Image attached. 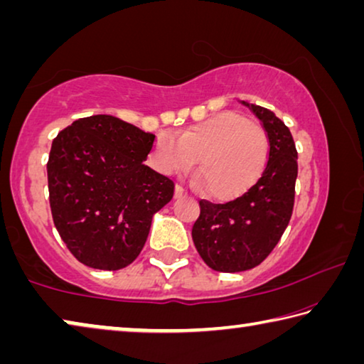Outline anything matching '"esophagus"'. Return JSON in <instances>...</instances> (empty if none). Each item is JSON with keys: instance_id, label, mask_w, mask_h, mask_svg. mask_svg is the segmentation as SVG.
<instances>
[{"instance_id": "esophagus-1", "label": "esophagus", "mask_w": 364, "mask_h": 364, "mask_svg": "<svg viewBox=\"0 0 364 364\" xmlns=\"http://www.w3.org/2000/svg\"><path fill=\"white\" fill-rule=\"evenodd\" d=\"M184 194H186V191H184L183 186H180V184H178V186L175 188V197H181Z\"/></svg>"}]
</instances>
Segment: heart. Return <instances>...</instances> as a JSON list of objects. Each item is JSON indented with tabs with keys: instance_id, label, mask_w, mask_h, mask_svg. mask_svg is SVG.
I'll list each match as a JSON object with an SVG mask.
<instances>
[{
	"instance_id": "heart-1",
	"label": "heart",
	"mask_w": 364,
	"mask_h": 364,
	"mask_svg": "<svg viewBox=\"0 0 364 364\" xmlns=\"http://www.w3.org/2000/svg\"><path fill=\"white\" fill-rule=\"evenodd\" d=\"M268 136L237 112L215 114L181 132L160 133L154 162L165 173L186 171L197 164V178L215 199H231L254 184L267 165Z\"/></svg>"
}]
</instances>
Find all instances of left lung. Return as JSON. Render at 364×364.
Listing matches in <instances>:
<instances>
[{"instance_id": "1", "label": "left lung", "mask_w": 364, "mask_h": 364, "mask_svg": "<svg viewBox=\"0 0 364 364\" xmlns=\"http://www.w3.org/2000/svg\"><path fill=\"white\" fill-rule=\"evenodd\" d=\"M263 123L269 152L262 176L247 193L226 204L200 200L193 241L202 260L215 271L252 269L279 242L292 217L297 149L289 128L274 112L242 101Z\"/></svg>"}]
</instances>
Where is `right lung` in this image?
Returning <instances> with one entry per match:
<instances>
[{
    "instance_id": "obj_1",
    "label": "right lung",
    "mask_w": 364,
    "mask_h": 364,
    "mask_svg": "<svg viewBox=\"0 0 364 364\" xmlns=\"http://www.w3.org/2000/svg\"><path fill=\"white\" fill-rule=\"evenodd\" d=\"M156 134L114 115L78 119L53 141L49 205L73 257L90 268L128 267L152 217L173 197L170 178L144 165Z\"/></svg>"
}]
</instances>
